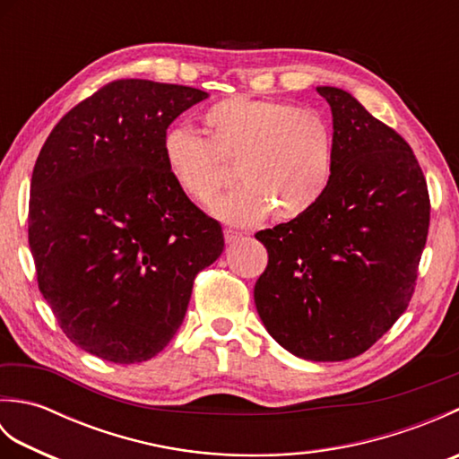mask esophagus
I'll return each mask as SVG.
<instances>
[{
	"label": "esophagus",
	"instance_id": "1",
	"mask_svg": "<svg viewBox=\"0 0 459 459\" xmlns=\"http://www.w3.org/2000/svg\"><path fill=\"white\" fill-rule=\"evenodd\" d=\"M240 238H242V232L232 230V229H224V240H227L229 245H235V242H238Z\"/></svg>",
	"mask_w": 459,
	"mask_h": 459
}]
</instances>
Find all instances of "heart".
I'll use <instances>...</instances> for the list:
<instances>
[{"label": "heart", "instance_id": "1", "mask_svg": "<svg viewBox=\"0 0 459 459\" xmlns=\"http://www.w3.org/2000/svg\"><path fill=\"white\" fill-rule=\"evenodd\" d=\"M209 140L187 126H171L161 138V155L179 191L209 204L230 179L227 163H237L240 187L212 204V214L229 224L299 219L316 207L333 178V130L324 114L299 106L229 96L203 116Z\"/></svg>", "mask_w": 459, "mask_h": 459}]
</instances>
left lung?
<instances>
[{"mask_svg": "<svg viewBox=\"0 0 459 459\" xmlns=\"http://www.w3.org/2000/svg\"><path fill=\"white\" fill-rule=\"evenodd\" d=\"M333 114V178L299 219L256 232L268 266L255 286L262 324L309 360L373 347L414 294L430 227V195L414 152L335 86H317Z\"/></svg>", "mask_w": 459, "mask_h": 459, "instance_id": "left-lung-1", "label": "left lung"}]
</instances>
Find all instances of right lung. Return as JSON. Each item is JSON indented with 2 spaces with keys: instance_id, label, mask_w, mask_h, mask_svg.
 <instances>
[{
  "instance_id": "right-lung-1",
  "label": "right lung",
  "mask_w": 459,
  "mask_h": 459,
  "mask_svg": "<svg viewBox=\"0 0 459 459\" xmlns=\"http://www.w3.org/2000/svg\"><path fill=\"white\" fill-rule=\"evenodd\" d=\"M207 92L114 81L68 110L33 168L29 247L63 333L118 365L155 357L221 256V224L181 193L161 138Z\"/></svg>"
}]
</instances>
